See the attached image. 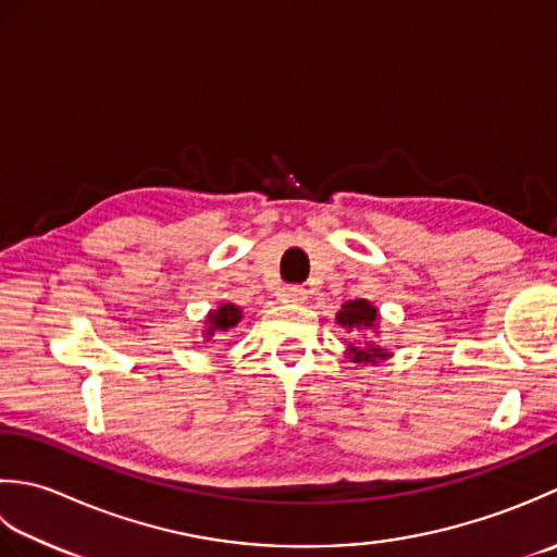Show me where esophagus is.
<instances>
[{
	"label": "esophagus",
	"mask_w": 557,
	"mask_h": 557,
	"mask_svg": "<svg viewBox=\"0 0 557 557\" xmlns=\"http://www.w3.org/2000/svg\"><path fill=\"white\" fill-rule=\"evenodd\" d=\"M305 298H308V290H305V286H288L286 290H283V300L286 302H302Z\"/></svg>",
	"instance_id": "1"
}]
</instances>
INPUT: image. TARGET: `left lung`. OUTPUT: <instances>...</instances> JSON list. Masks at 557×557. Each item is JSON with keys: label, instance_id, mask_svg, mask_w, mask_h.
<instances>
[{"label": "left lung", "instance_id": "8db88e82", "mask_svg": "<svg viewBox=\"0 0 557 557\" xmlns=\"http://www.w3.org/2000/svg\"><path fill=\"white\" fill-rule=\"evenodd\" d=\"M336 320L342 326L350 329V332L362 334V332H372V329L377 326L380 314L368 300H350L344 305L342 312L336 314ZM350 354H354V362H377L387 358V354H384L380 346H372V344L350 346Z\"/></svg>", "mask_w": 557, "mask_h": 557}]
</instances>
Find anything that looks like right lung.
Instances as JSON below:
<instances>
[{
	"label": "right lung",
	"instance_id": "add662e5",
	"mask_svg": "<svg viewBox=\"0 0 557 557\" xmlns=\"http://www.w3.org/2000/svg\"><path fill=\"white\" fill-rule=\"evenodd\" d=\"M240 317H243L240 308H235V305H231V302L221 305L219 310H213V312L209 314L207 336L211 338V336H215V334H228L231 329H235L237 324H240ZM209 338H207V342H209Z\"/></svg>",
	"mask_w": 557,
	"mask_h": 557
}]
</instances>
